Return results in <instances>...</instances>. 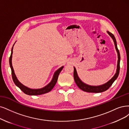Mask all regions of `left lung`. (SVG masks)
<instances>
[{
    "label": "left lung",
    "instance_id": "8db88e82",
    "mask_svg": "<svg viewBox=\"0 0 129 129\" xmlns=\"http://www.w3.org/2000/svg\"><path fill=\"white\" fill-rule=\"evenodd\" d=\"M107 33L109 34V35L113 39L114 42V45H115V48L117 52V55H118V61H117V70H116V72L115 74L114 75V77L108 81L107 83L105 84H104L102 85H99V86H92V85H89L87 84H85L83 83L81 80L78 75L77 74V71H76L75 68L74 67V81L77 84V85L78 86V87L81 89L82 90L85 92H93V93H98V92H102L104 91H105L106 90L108 89L110 87L113 82L115 81V80L117 79L118 77L119 73H120V52H119V50L117 48V44H116V41L115 39V38L114 37V36L112 34V33L109 32L107 31Z\"/></svg>",
    "mask_w": 129,
    "mask_h": 129
}]
</instances>
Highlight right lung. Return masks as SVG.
Here are the masks:
<instances>
[{
    "label": "right lung",
    "mask_w": 129,
    "mask_h": 129,
    "mask_svg": "<svg viewBox=\"0 0 129 129\" xmlns=\"http://www.w3.org/2000/svg\"><path fill=\"white\" fill-rule=\"evenodd\" d=\"M13 47L12 48L11 50V55L10 56V57H9V65H10V67L12 71V79L14 83L15 84L16 86H17L19 88H20L22 91L25 93L26 94L28 95H40L42 94H44L50 91L52 89L55 85L57 81V79H58V75L61 72V71L62 69H63V66L60 68L58 70H57L56 72H55L54 74V77L52 78V80L51 81V82L47 85L46 87L41 88V89H32L28 88L25 86H24L23 84H22L21 83L18 81V80H17L16 75L15 74V73H14V71L13 68L12 66V54H13Z\"/></svg>",
    "instance_id": "right-lung-1"
}]
</instances>
